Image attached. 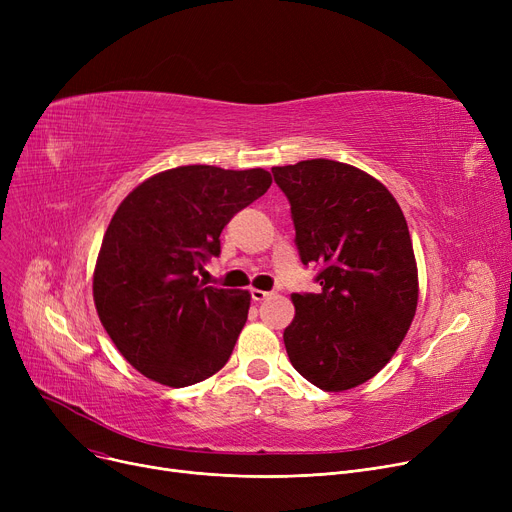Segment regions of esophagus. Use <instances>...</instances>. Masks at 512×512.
Segmentation results:
<instances>
[{"instance_id":"obj_1","label":"esophagus","mask_w":512,"mask_h":512,"mask_svg":"<svg viewBox=\"0 0 512 512\" xmlns=\"http://www.w3.org/2000/svg\"><path fill=\"white\" fill-rule=\"evenodd\" d=\"M251 297H253V301L261 303L263 299H267V297H270V292H265V290H259V288H251Z\"/></svg>"}]
</instances>
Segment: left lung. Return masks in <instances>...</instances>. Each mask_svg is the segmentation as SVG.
<instances>
[{"label":"left lung","instance_id":"obj_1","mask_svg":"<svg viewBox=\"0 0 512 512\" xmlns=\"http://www.w3.org/2000/svg\"><path fill=\"white\" fill-rule=\"evenodd\" d=\"M272 172L290 201L301 261L321 267L319 294H292L288 359L321 390H351L386 367L417 311L407 220L388 188L355 166L307 159Z\"/></svg>","mask_w":512,"mask_h":512}]
</instances>
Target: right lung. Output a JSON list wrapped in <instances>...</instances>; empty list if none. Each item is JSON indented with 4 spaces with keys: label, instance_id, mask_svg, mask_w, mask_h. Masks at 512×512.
Masks as SVG:
<instances>
[{
    "label": "right lung",
    "instance_id": "1",
    "mask_svg": "<svg viewBox=\"0 0 512 512\" xmlns=\"http://www.w3.org/2000/svg\"><path fill=\"white\" fill-rule=\"evenodd\" d=\"M272 184L263 168L180 166L141 182L116 209L93 274V301L120 355L170 388L218 373L245 326L251 294L195 276L220 255L234 213Z\"/></svg>",
    "mask_w": 512,
    "mask_h": 512
}]
</instances>
